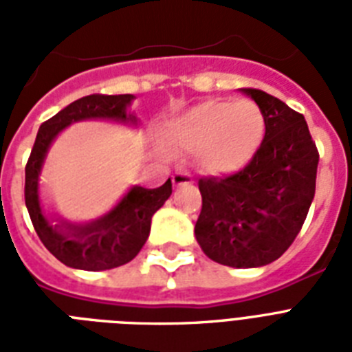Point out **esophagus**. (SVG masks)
Returning <instances> with one entry per match:
<instances>
[{
    "mask_svg": "<svg viewBox=\"0 0 352 352\" xmlns=\"http://www.w3.org/2000/svg\"><path fill=\"white\" fill-rule=\"evenodd\" d=\"M171 182H173V186H188V184H192L193 179L192 175L188 173V171L181 170V171H175L173 177H171Z\"/></svg>",
    "mask_w": 352,
    "mask_h": 352,
    "instance_id": "34e87169",
    "label": "esophagus"
}]
</instances>
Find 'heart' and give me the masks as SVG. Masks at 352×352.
Wrapping results in <instances>:
<instances>
[{"instance_id":"1","label":"heart","mask_w":352,"mask_h":352,"mask_svg":"<svg viewBox=\"0 0 352 352\" xmlns=\"http://www.w3.org/2000/svg\"><path fill=\"white\" fill-rule=\"evenodd\" d=\"M159 135L166 146L192 151L195 164L210 175H228L256 153L265 118L250 100H206L166 120Z\"/></svg>"}]
</instances>
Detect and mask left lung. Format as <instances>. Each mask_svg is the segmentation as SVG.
Masks as SVG:
<instances>
[{
    "label": "left lung",
    "mask_w": 352,
    "mask_h": 352,
    "mask_svg": "<svg viewBox=\"0 0 352 352\" xmlns=\"http://www.w3.org/2000/svg\"><path fill=\"white\" fill-rule=\"evenodd\" d=\"M265 118V138L252 160L228 177H203L199 246L215 263L265 267L292 245L316 190L318 155L305 118L259 89H241Z\"/></svg>",
    "instance_id": "left-lung-1"
}]
</instances>
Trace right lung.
Here are the masks:
<instances>
[{
	"label": "right lung",
	"mask_w": 352,
	"mask_h": 352,
	"mask_svg": "<svg viewBox=\"0 0 352 352\" xmlns=\"http://www.w3.org/2000/svg\"><path fill=\"white\" fill-rule=\"evenodd\" d=\"M133 95H89L74 100L54 117L43 122L25 166V204L34 230L58 261L78 270H109L126 265L144 246L151 217L171 195V181L148 190L131 186L107 214L89 223H73L49 215L41 206L40 173L51 144L74 122L109 120L138 127L137 115L127 111Z\"/></svg>",
	"instance_id": "right-lung-1"
}]
</instances>
